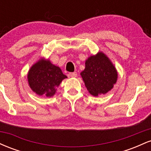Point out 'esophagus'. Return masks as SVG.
Here are the masks:
<instances>
[{"instance_id":"34e87169","label":"esophagus","mask_w":151,"mask_h":151,"mask_svg":"<svg viewBox=\"0 0 151 151\" xmlns=\"http://www.w3.org/2000/svg\"><path fill=\"white\" fill-rule=\"evenodd\" d=\"M70 76L71 77H76L77 76V73L76 72H72V73H70Z\"/></svg>"}]
</instances>
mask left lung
Listing matches in <instances>:
<instances>
[{"label":"left lung","mask_w":151,"mask_h":151,"mask_svg":"<svg viewBox=\"0 0 151 151\" xmlns=\"http://www.w3.org/2000/svg\"><path fill=\"white\" fill-rule=\"evenodd\" d=\"M80 74L86 89L94 96L105 94L110 91L118 78L115 67L101 52L86 60L85 69Z\"/></svg>","instance_id":"1"}]
</instances>
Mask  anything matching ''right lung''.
Wrapping results in <instances>:
<instances>
[{
    "instance_id": "add662e5",
    "label": "right lung",
    "mask_w": 151,
    "mask_h": 151,
    "mask_svg": "<svg viewBox=\"0 0 151 151\" xmlns=\"http://www.w3.org/2000/svg\"><path fill=\"white\" fill-rule=\"evenodd\" d=\"M67 76L61 69L52 65L50 60L44 59L34 64L27 74V80L31 89L40 96L51 97L56 92L58 86Z\"/></svg>"
}]
</instances>
